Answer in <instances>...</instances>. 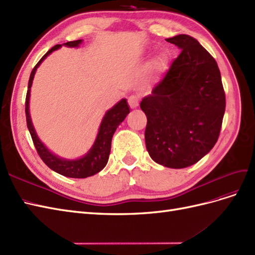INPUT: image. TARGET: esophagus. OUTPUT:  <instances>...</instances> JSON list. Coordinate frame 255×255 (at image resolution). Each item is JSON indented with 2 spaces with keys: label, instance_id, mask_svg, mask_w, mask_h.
Returning a JSON list of instances; mask_svg holds the SVG:
<instances>
[{
  "label": "esophagus",
  "instance_id": "esophagus-1",
  "mask_svg": "<svg viewBox=\"0 0 255 255\" xmlns=\"http://www.w3.org/2000/svg\"><path fill=\"white\" fill-rule=\"evenodd\" d=\"M128 103L131 109H134L139 106V98L136 96H130L128 98Z\"/></svg>",
  "mask_w": 255,
  "mask_h": 255
}]
</instances>
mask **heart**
Listing matches in <instances>:
<instances>
[{
  "mask_svg": "<svg viewBox=\"0 0 255 255\" xmlns=\"http://www.w3.org/2000/svg\"><path fill=\"white\" fill-rule=\"evenodd\" d=\"M165 64H166V60H165L164 57L159 56V57L156 58V60H155V65H156V67L159 68V69H162V68L165 67Z\"/></svg>",
  "mask_w": 255,
  "mask_h": 255,
  "instance_id": "1",
  "label": "heart"
}]
</instances>
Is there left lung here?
Listing matches in <instances>:
<instances>
[{
  "label": "left lung",
  "mask_w": 255,
  "mask_h": 255,
  "mask_svg": "<svg viewBox=\"0 0 255 255\" xmlns=\"http://www.w3.org/2000/svg\"><path fill=\"white\" fill-rule=\"evenodd\" d=\"M181 49L165 77L140 108L145 113V145L157 164L173 169L196 164L219 139L225 94L217 61L186 34L167 38Z\"/></svg>",
  "instance_id": "left-lung-1"
}]
</instances>
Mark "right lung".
I'll return each instance as SVG.
<instances>
[{
    "mask_svg": "<svg viewBox=\"0 0 255 255\" xmlns=\"http://www.w3.org/2000/svg\"><path fill=\"white\" fill-rule=\"evenodd\" d=\"M82 40L72 41L64 43V46L68 47H78L82 44ZM62 45H56L51 49H49L46 54H45L42 59L37 62V64L33 68L31 72V75L29 78L28 84V91H27V98H25V116H27V126L30 131V134L33 140L34 146L36 151L40 155L42 160L46 164L51 170L59 173L61 175L68 178H75V179H84L87 177H91L98 172H100L102 169L107 166L109 156L111 152V142H112L113 134L115 132L116 128L121 125V123L126 119V116L129 114L130 110L126 99H122L117 102L113 108L107 111L104 114L102 122L100 124L99 131H98L97 138L94 142L93 146L90 147L89 151L85 154L82 157L77 159H65L59 156L50 152L47 146L38 138L36 131L34 129L33 124H32L30 110H29V103H30V91L32 82L35 75V72L37 68L40 67L41 63L46 59L47 56H49L53 51L59 49Z\"/></svg>",
    "mask_w": 255,
    "mask_h": 255,
    "instance_id": "right-lung-1",
    "label": "right lung"
}]
</instances>
